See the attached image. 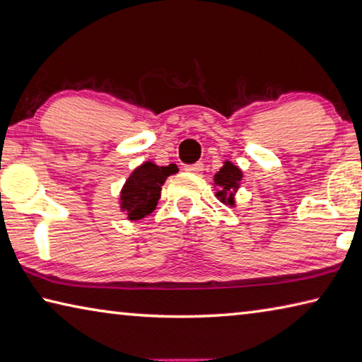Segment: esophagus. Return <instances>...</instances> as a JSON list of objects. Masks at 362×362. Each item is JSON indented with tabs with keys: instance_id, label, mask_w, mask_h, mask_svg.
I'll use <instances>...</instances> for the list:
<instances>
[{
	"instance_id": "1",
	"label": "esophagus",
	"mask_w": 362,
	"mask_h": 362,
	"mask_svg": "<svg viewBox=\"0 0 362 362\" xmlns=\"http://www.w3.org/2000/svg\"><path fill=\"white\" fill-rule=\"evenodd\" d=\"M202 170H204V163L202 162L194 163V165H186L185 167V171H187V173H200Z\"/></svg>"
}]
</instances>
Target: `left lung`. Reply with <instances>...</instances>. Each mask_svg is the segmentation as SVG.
<instances>
[{
	"label": "left lung",
	"instance_id": "1",
	"mask_svg": "<svg viewBox=\"0 0 362 362\" xmlns=\"http://www.w3.org/2000/svg\"><path fill=\"white\" fill-rule=\"evenodd\" d=\"M243 180V171L230 160H226L223 167L214 175V186L218 187L216 197L227 206H235V194Z\"/></svg>",
	"mask_w": 362,
	"mask_h": 362
}]
</instances>
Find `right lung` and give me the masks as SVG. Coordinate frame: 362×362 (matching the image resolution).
Returning <instances> with one entry per match:
<instances>
[{
	"instance_id": "right-lung-1",
	"label": "right lung",
	"mask_w": 362,
	"mask_h": 362,
	"mask_svg": "<svg viewBox=\"0 0 362 362\" xmlns=\"http://www.w3.org/2000/svg\"><path fill=\"white\" fill-rule=\"evenodd\" d=\"M177 171L175 163L158 167L154 162H144L132 171L120 191V211L129 221H139L156 210L165 180Z\"/></svg>"
}]
</instances>
